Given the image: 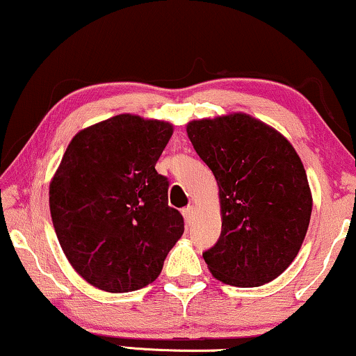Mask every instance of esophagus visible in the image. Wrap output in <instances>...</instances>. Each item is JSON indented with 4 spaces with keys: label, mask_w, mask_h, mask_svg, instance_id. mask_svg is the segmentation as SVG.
<instances>
[{
    "label": "esophagus",
    "mask_w": 356,
    "mask_h": 356,
    "mask_svg": "<svg viewBox=\"0 0 356 356\" xmlns=\"http://www.w3.org/2000/svg\"><path fill=\"white\" fill-rule=\"evenodd\" d=\"M181 214H183L184 220H186L188 224H191V222H193V219H195V207H193V206L184 207V209L181 211Z\"/></svg>",
    "instance_id": "1"
}]
</instances>
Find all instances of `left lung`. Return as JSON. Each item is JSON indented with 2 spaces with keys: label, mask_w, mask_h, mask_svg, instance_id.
Wrapping results in <instances>:
<instances>
[{
  "label": "left lung",
  "mask_w": 356,
  "mask_h": 356,
  "mask_svg": "<svg viewBox=\"0 0 356 356\" xmlns=\"http://www.w3.org/2000/svg\"><path fill=\"white\" fill-rule=\"evenodd\" d=\"M186 132L219 186L220 237L202 253L216 280L255 288L298 257L312 212L307 175L283 134L245 113L195 119Z\"/></svg>",
  "instance_id": "1"
}]
</instances>
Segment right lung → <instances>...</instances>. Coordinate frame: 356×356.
<instances>
[{"label":"right lung","mask_w":356,"mask_h":356,"mask_svg":"<svg viewBox=\"0 0 356 356\" xmlns=\"http://www.w3.org/2000/svg\"><path fill=\"white\" fill-rule=\"evenodd\" d=\"M173 124L118 114L81 129L50 179L55 234L73 270L108 293L154 283L184 232L155 163Z\"/></svg>","instance_id":"obj_1"}]
</instances>
